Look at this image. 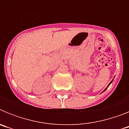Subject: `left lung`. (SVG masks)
Returning a JSON list of instances; mask_svg holds the SVG:
<instances>
[{"mask_svg": "<svg viewBox=\"0 0 129 129\" xmlns=\"http://www.w3.org/2000/svg\"><path fill=\"white\" fill-rule=\"evenodd\" d=\"M113 79H112V81H110V83H109V85H108V86H107V88H106L105 89V90H103V92H105V90H107V88L109 87V85H110V84H111V83H112V81H113Z\"/></svg>", "mask_w": 129, "mask_h": 129, "instance_id": "8db88e82", "label": "left lung"}]
</instances>
